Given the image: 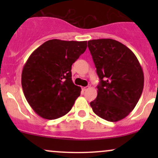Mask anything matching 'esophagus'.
I'll return each mask as SVG.
<instances>
[{"label": "esophagus", "mask_w": 158, "mask_h": 158, "mask_svg": "<svg viewBox=\"0 0 158 158\" xmlns=\"http://www.w3.org/2000/svg\"><path fill=\"white\" fill-rule=\"evenodd\" d=\"M88 89V87H83L82 88V90H84V91H85V90H87Z\"/></svg>", "instance_id": "esophagus-1"}]
</instances>
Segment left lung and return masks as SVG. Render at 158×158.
Here are the masks:
<instances>
[{
    "label": "left lung",
    "mask_w": 158,
    "mask_h": 158,
    "mask_svg": "<svg viewBox=\"0 0 158 158\" xmlns=\"http://www.w3.org/2000/svg\"><path fill=\"white\" fill-rule=\"evenodd\" d=\"M88 46L100 79L97 99L90 105L99 117L117 122L131 112L140 98L142 68L134 52L116 40H90Z\"/></svg>",
    "instance_id": "obj_1"
}]
</instances>
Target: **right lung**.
Returning <instances> with one entry per match:
<instances>
[{"label":"right lung","instance_id":"obj_1","mask_svg":"<svg viewBox=\"0 0 158 158\" xmlns=\"http://www.w3.org/2000/svg\"><path fill=\"white\" fill-rule=\"evenodd\" d=\"M87 48V41L52 39L32 52L23 66L21 85L38 115L55 119L68 114L81 88L72 81V64Z\"/></svg>","mask_w":158,"mask_h":158}]
</instances>
